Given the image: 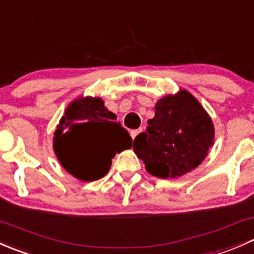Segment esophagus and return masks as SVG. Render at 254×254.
Returning a JSON list of instances; mask_svg holds the SVG:
<instances>
[{
  "label": "esophagus",
  "mask_w": 254,
  "mask_h": 254,
  "mask_svg": "<svg viewBox=\"0 0 254 254\" xmlns=\"http://www.w3.org/2000/svg\"><path fill=\"white\" fill-rule=\"evenodd\" d=\"M142 131V129H136V130H131V136L132 139H135V137L137 136V135L140 134V132Z\"/></svg>",
  "instance_id": "obj_1"
}]
</instances>
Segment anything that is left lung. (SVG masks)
Masks as SVG:
<instances>
[{"label":"left lung","mask_w":254,"mask_h":254,"mask_svg":"<svg viewBox=\"0 0 254 254\" xmlns=\"http://www.w3.org/2000/svg\"><path fill=\"white\" fill-rule=\"evenodd\" d=\"M134 140V152L150 175L177 178L198 167L214 143L211 118L186 89L156 103L155 117Z\"/></svg>","instance_id":"left-lung-1"}]
</instances>
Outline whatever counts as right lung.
<instances>
[{
    "label": "right lung",
    "mask_w": 254,
    "mask_h": 254,
    "mask_svg": "<svg viewBox=\"0 0 254 254\" xmlns=\"http://www.w3.org/2000/svg\"><path fill=\"white\" fill-rule=\"evenodd\" d=\"M99 97H81L68 104L54 136L61 166L83 182L108 173L117 152L131 147V136Z\"/></svg>",
    "instance_id": "1"
}]
</instances>
